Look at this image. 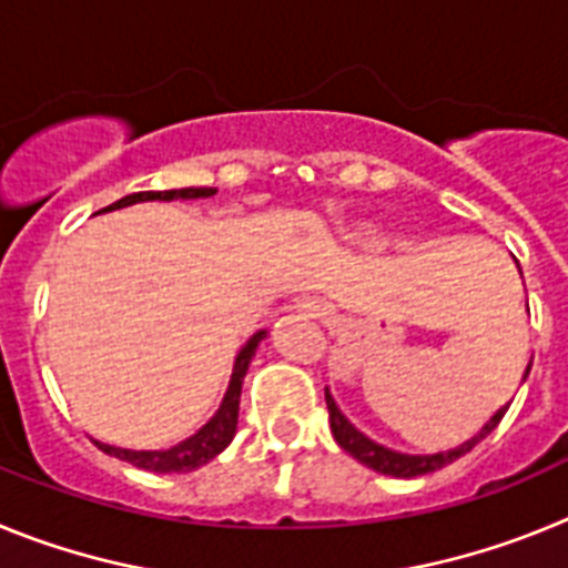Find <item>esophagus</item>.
Instances as JSON below:
<instances>
[{"mask_svg":"<svg viewBox=\"0 0 568 568\" xmlns=\"http://www.w3.org/2000/svg\"><path fill=\"white\" fill-rule=\"evenodd\" d=\"M304 307H307L313 315H324V304H321V301L310 298V301H304Z\"/></svg>","mask_w":568,"mask_h":568,"instance_id":"34e87169","label":"esophagus"}]
</instances>
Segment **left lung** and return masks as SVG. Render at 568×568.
<instances>
[{"label":"left lung","instance_id":"1","mask_svg":"<svg viewBox=\"0 0 568 568\" xmlns=\"http://www.w3.org/2000/svg\"><path fill=\"white\" fill-rule=\"evenodd\" d=\"M529 369H531V361H529V366H526L524 381H526V375H529ZM324 395H327L329 426H333V435H335V440H338L341 449L353 455L358 464L369 466V469L381 471V475H393V478H418V475H429V471L444 469L446 464H453V460H458L460 455H466L469 449H475V446H478L480 440H484L486 435H489L491 429L500 424V418H504L506 409H509V404L500 406L498 413L491 415V418L480 426V433H475L469 440H464L460 446H455V449H446V453H433V455H406V453H398V449H389V446L378 444V440L366 438V435L361 433V429H355V424H349V418L341 413L338 404H335V398H333V393H329V389H324Z\"/></svg>","mask_w":568,"mask_h":568}]
</instances>
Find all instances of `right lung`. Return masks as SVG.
Returning <instances> with one entry per match:
<instances>
[{"mask_svg":"<svg viewBox=\"0 0 568 568\" xmlns=\"http://www.w3.org/2000/svg\"><path fill=\"white\" fill-rule=\"evenodd\" d=\"M215 195V187H182V190H148V193H133L124 195L119 202H113L110 207L99 210V213H110V210H122L130 204L139 202H173V199H210ZM267 338V329H258L247 344L241 346L239 355H235L233 375H230L227 393H224L222 406L215 409L213 418L199 429L195 435L184 438L182 444L170 446V449H122V446H110L97 440V446L102 453L115 455L119 460H128V464L139 466V469L159 471V475H168V471H193L199 466L210 464L215 455H222L230 446V440L235 438V426H239V400H241V384H244V375H247V366L253 361L255 349H258L261 341Z\"/></svg>","mask_w":568,"mask_h":568,"instance_id":"obj_1","label":"right lung"}]
</instances>
